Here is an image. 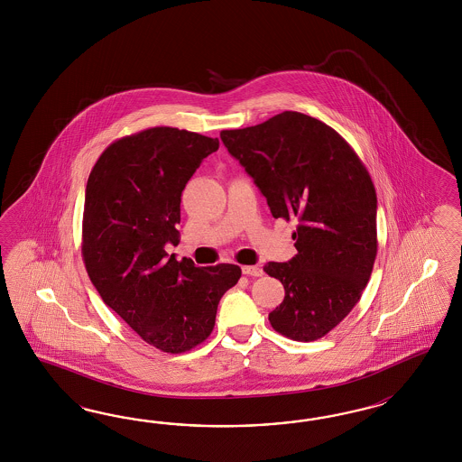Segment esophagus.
Instances as JSON below:
<instances>
[{
	"label": "esophagus",
	"mask_w": 462,
	"mask_h": 462,
	"mask_svg": "<svg viewBox=\"0 0 462 462\" xmlns=\"http://www.w3.org/2000/svg\"><path fill=\"white\" fill-rule=\"evenodd\" d=\"M242 273H244L245 276H252V278H259V276L264 274L263 267L259 266H244L242 267Z\"/></svg>",
	"instance_id": "34e87169"
}]
</instances>
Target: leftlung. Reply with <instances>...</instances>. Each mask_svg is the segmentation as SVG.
<instances>
[{"instance_id": "1", "label": "left lung", "mask_w": 462, "mask_h": 462, "mask_svg": "<svg viewBox=\"0 0 462 462\" xmlns=\"http://www.w3.org/2000/svg\"><path fill=\"white\" fill-rule=\"evenodd\" d=\"M220 139L273 217L298 220V254L264 266L286 291L269 322L293 340L322 338L361 300L374 266L378 199L367 169L332 126L303 113L222 130Z\"/></svg>"}]
</instances>
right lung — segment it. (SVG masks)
Instances as JSON below:
<instances>
[{
	"label": "right lung",
	"mask_w": 462,
	"mask_h": 462,
	"mask_svg": "<svg viewBox=\"0 0 462 462\" xmlns=\"http://www.w3.org/2000/svg\"><path fill=\"white\" fill-rule=\"evenodd\" d=\"M218 139L154 126L115 140L91 171L83 259L105 305L155 349L191 350L215 327L217 308L240 280L236 264L196 267L169 257L178 244L181 193Z\"/></svg>",
	"instance_id": "1"
}]
</instances>
